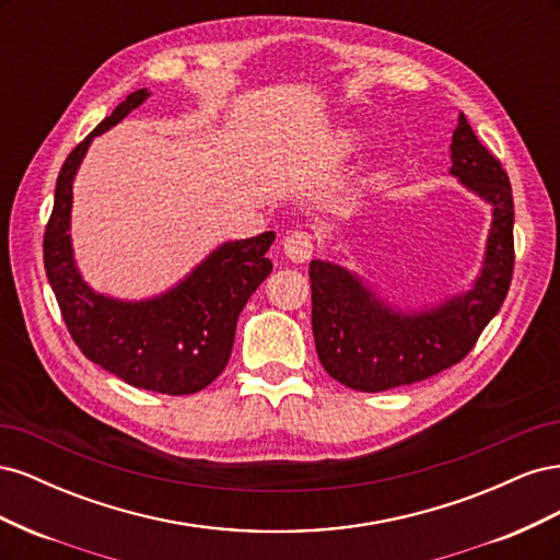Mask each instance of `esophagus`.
<instances>
[{"label":"esophagus","instance_id":"1","mask_svg":"<svg viewBox=\"0 0 560 560\" xmlns=\"http://www.w3.org/2000/svg\"><path fill=\"white\" fill-rule=\"evenodd\" d=\"M282 249H284L287 259L294 261V264H303V261H308L313 257L315 243L306 231H292L282 238Z\"/></svg>","mask_w":560,"mask_h":560}]
</instances>
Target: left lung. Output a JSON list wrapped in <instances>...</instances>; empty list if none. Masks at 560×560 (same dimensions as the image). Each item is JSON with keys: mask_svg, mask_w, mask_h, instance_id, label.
Here are the masks:
<instances>
[{"mask_svg": "<svg viewBox=\"0 0 560 560\" xmlns=\"http://www.w3.org/2000/svg\"><path fill=\"white\" fill-rule=\"evenodd\" d=\"M451 175L493 208L483 268L471 290L406 313L376 296L343 266L311 261L313 336L327 374L352 389L381 393L425 381L460 362L510 292L514 273V198L500 161L465 114L451 142Z\"/></svg>", "mask_w": 560, "mask_h": 560, "instance_id": "1", "label": "left lung"}]
</instances>
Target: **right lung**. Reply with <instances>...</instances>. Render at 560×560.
<instances>
[{
  "mask_svg": "<svg viewBox=\"0 0 560 560\" xmlns=\"http://www.w3.org/2000/svg\"><path fill=\"white\" fill-rule=\"evenodd\" d=\"M147 97V89L130 93L65 159L44 233V266L65 325L91 362L132 387L194 395L229 364L238 315L273 270L266 252L276 233L219 245L173 290L154 299L121 301L91 290L74 264L72 184L93 138L124 121Z\"/></svg>",
  "mask_w": 560,
  "mask_h": 560,
  "instance_id": "add662e5",
  "label": "right lung"
}]
</instances>
